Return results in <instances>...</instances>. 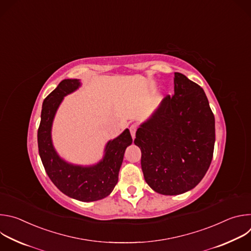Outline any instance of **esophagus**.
<instances>
[{
	"label": "esophagus",
	"instance_id": "obj_1",
	"mask_svg": "<svg viewBox=\"0 0 251 251\" xmlns=\"http://www.w3.org/2000/svg\"><path fill=\"white\" fill-rule=\"evenodd\" d=\"M136 131H137V125H136V124H132V125L130 126V133H131V136H132L133 139L135 138Z\"/></svg>",
	"mask_w": 251,
	"mask_h": 251
}]
</instances>
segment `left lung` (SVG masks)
Masks as SVG:
<instances>
[{
  "label": "left lung",
  "instance_id": "8db88e82",
  "mask_svg": "<svg viewBox=\"0 0 251 251\" xmlns=\"http://www.w3.org/2000/svg\"><path fill=\"white\" fill-rule=\"evenodd\" d=\"M174 84V95L162 100L134 140L146 183L167 196L186 193L201 181L216 141L214 116L203 89L180 73H175Z\"/></svg>",
  "mask_w": 251,
  "mask_h": 251
}]
</instances>
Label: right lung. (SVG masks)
I'll return each instance as SVG.
<instances>
[{
    "instance_id": "right-lung-1",
    "label": "right lung",
    "mask_w": 251,
    "mask_h": 251,
    "mask_svg": "<svg viewBox=\"0 0 251 251\" xmlns=\"http://www.w3.org/2000/svg\"><path fill=\"white\" fill-rule=\"evenodd\" d=\"M79 86L78 79H64L44 100L38 130L39 153L48 176L60 192L81 201H94L110 195L116 186L124 153L132 144V137L126 129L109 141L103 159L93 166H76L62 160L51 142L52 121L63 97Z\"/></svg>"
}]
</instances>
